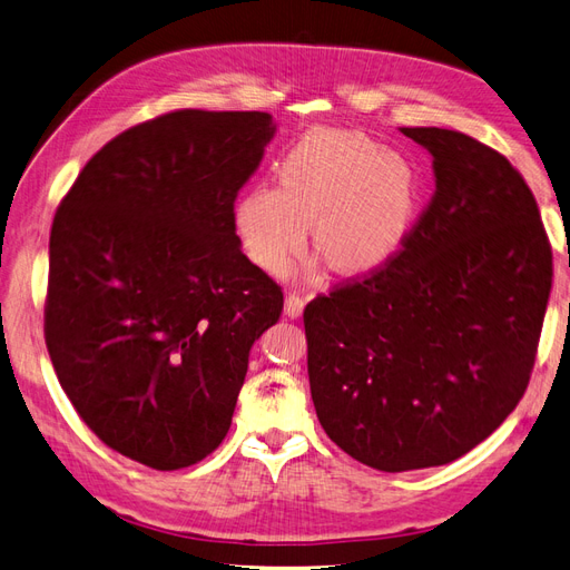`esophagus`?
Segmentation results:
<instances>
[{
    "mask_svg": "<svg viewBox=\"0 0 570 570\" xmlns=\"http://www.w3.org/2000/svg\"><path fill=\"white\" fill-rule=\"evenodd\" d=\"M305 298H303V295L301 293H288L286 295V305H284V314L286 316H291V318H298L301 314H303V309H305Z\"/></svg>",
    "mask_w": 570,
    "mask_h": 570,
    "instance_id": "esophagus-1",
    "label": "esophagus"
}]
</instances>
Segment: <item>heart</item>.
I'll return each mask as SVG.
<instances>
[{"instance_id": "heart-1", "label": "heart", "mask_w": 570, "mask_h": 570, "mask_svg": "<svg viewBox=\"0 0 570 570\" xmlns=\"http://www.w3.org/2000/svg\"><path fill=\"white\" fill-rule=\"evenodd\" d=\"M419 203L412 165L363 132L316 130L279 163V186L256 184L235 205L242 252L267 275H284L303 252L337 272H363L405 239Z\"/></svg>"}]
</instances>
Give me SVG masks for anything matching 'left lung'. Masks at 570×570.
Segmentation results:
<instances>
[{
  "label": "left lung",
  "instance_id": "left-lung-1",
  "mask_svg": "<svg viewBox=\"0 0 570 570\" xmlns=\"http://www.w3.org/2000/svg\"><path fill=\"white\" fill-rule=\"evenodd\" d=\"M401 132L433 156L431 203L399 254L303 314L321 426L384 473L450 463L505 422L552 288V246L519 169L456 130Z\"/></svg>",
  "mask_w": 570,
  "mask_h": 570
}]
</instances>
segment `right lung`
Returning <instances> with one entry per match:
<instances>
[{
	"instance_id": "1",
	"label": "right lung",
	"mask_w": 570,
	"mask_h": 570,
	"mask_svg": "<svg viewBox=\"0 0 570 570\" xmlns=\"http://www.w3.org/2000/svg\"><path fill=\"white\" fill-rule=\"evenodd\" d=\"M277 126L177 109L97 151L56 212L43 335L60 386L107 448L179 470L224 442L282 286L246 258L235 200Z\"/></svg>"
}]
</instances>
